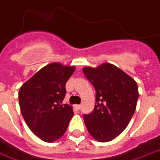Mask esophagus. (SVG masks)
<instances>
[{
	"label": "esophagus",
	"instance_id": "esophagus-1",
	"mask_svg": "<svg viewBox=\"0 0 160 160\" xmlns=\"http://www.w3.org/2000/svg\"><path fill=\"white\" fill-rule=\"evenodd\" d=\"M75 108H76L77 110H80L81 109V105H80V104H79V105H75Z\"/></svg>",
	"mask_w": 160,
	"mask_h": 160
}]
</instances>
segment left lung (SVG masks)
Here are the masks:
<instances>
[{
    "label": "left lung",
    "instance_id": "1",
    "mask_svg": "<svg viewBox=\"0 0 160 160\" xmlns=\"http://www.w3.org/2000/svg\"><path fill=\"white\" fill-rule=\"evenodd\" d=\"M82 70L96 91L94 109L83 116L86 128L98 142L112 141L126 128L134 114L139 95L137 82L110 63Z\"/></svg>",
    "mask_w": 160,
    "mask_h": 160
}]
</instances>
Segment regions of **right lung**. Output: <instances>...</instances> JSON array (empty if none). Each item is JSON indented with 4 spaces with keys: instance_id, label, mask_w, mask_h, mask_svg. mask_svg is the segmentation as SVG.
Wrapping results in <instances>:
<instances>
[{
    "instance_id": "obj_1",
    "label": "right lung",
    "mask_w": 160,
    "mask_h": 160,
    "mask_svg": "<svg viewBox=\"0 0 160 160\" xmlns=\"http://www.w3.org/2000/svg\"><path fill=\"white\" fill-rule=\"evenodd\" d=\"M73 66L52 62L45 66L20 87V109L26 124L41 140L53 142L64 134L74 115L62 104L65 85L74 72Z\"/></svg>"
}]
</instances>
